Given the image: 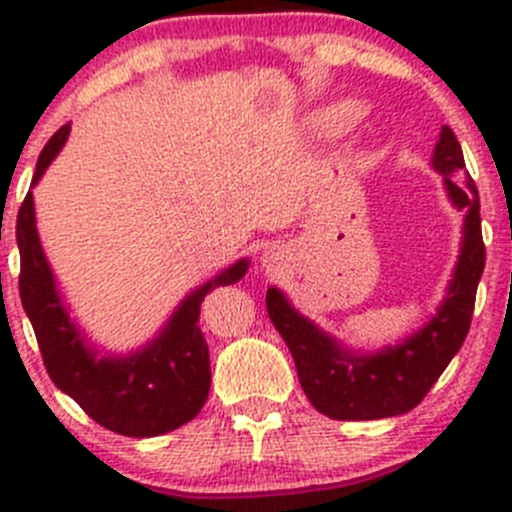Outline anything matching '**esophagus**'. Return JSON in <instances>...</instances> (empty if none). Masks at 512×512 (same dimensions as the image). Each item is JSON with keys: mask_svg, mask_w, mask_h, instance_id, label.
I'll use <instances>...</instances> for the list:
<instances>
[{"mask_svg": "<svg viewBox=\"0 0 512 512\" xmlns=\"http://www.w3.org/2000/svg\"><path fill=\"white\" fill-rule=\"evenodd\" d=\"M260 262H262V270H265L267 275H277V272L282 270V262H285V255H282L280 247H270V250L262 252Z\"/></svg>", "mask_w": 512, "mask_h": 512, "instance_id": "obj_1", "label": "esophagus"}]
</instances>
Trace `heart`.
I'll return each mask as SVG.
<instances>
[{"mask_svg": "<svg viewBox=\"0 0 512 512\" xmlns=\"http://www.w3.org/2000/svg\"><path fill=\"white\" fill-rule=\"evenodd\" d=\"M359 116H361L359 103L342 101L337 103V106L327 108V111L319 116V126H322V131L327 133V136H339V133L349 131Z\"/></svg>", "mask_w": 512, "mask_h": 512, "instance_id": "b5f03b06", "label": "heart"}]
</instances>
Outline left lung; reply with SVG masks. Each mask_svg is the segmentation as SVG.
Here are the masks:
<instances>
[{
	"mask_svg": "<svg viewBox=\"0 0 512 512\" xmlns=\"http://www.w3.org/2000/svg\"><path fill=\"white\" fill-rule=\"evenodd\" d=\"M431 163L443 175L448 198L466 213V220L456 272L436 317L426 327L394 347L359 354L302 317L280 289H267V314L287 342L299 384L319 414L337 421L406 414L431 391L471 329L476 289L485 267L480 200L461 143L448 126L441 128Z\"/></svg>",
	"mask_w": 512,
	"mask_h": 512,
	"instance_id": "1",
	"label": "left lung"
}]
</instances>
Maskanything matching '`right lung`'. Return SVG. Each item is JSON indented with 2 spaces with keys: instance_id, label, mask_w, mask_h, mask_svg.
<instances>
[{
  "instance_id": "right-lung-1",
  "label": "right lung",
  "mask_w": 512,
  "mask_h": 512,
  "mask_svg": "<svg viewBox=\"0 0 512 512\" xmlns=\"http://www.w3.org/2000/svg\"><path fill=\"white\" fill-rule=\"evenodd\" d=\"M69 131L71 123H66L49 138L36 163L32 185L39 183L64 148ZM17 245L22 257L19 297L34 327L46 371L64 394L103 428L131 438L160 436L198 416L210 391L208 342L198 327L200 304L210 289L242 280L250 262L237 260L190 292L158 337L143 349L128 356H98L71 322L59 297L54 272L36 232L32 190L17 215Z\"/></svg>"
}]
</instances>
